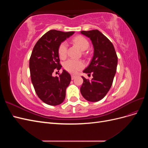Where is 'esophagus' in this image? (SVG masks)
<instances>
[{"instance_id": "1", "label": "esophagus", "mask_w": 148, "mask_h": 148, "mask_svg": "<svg viewBox=\"0 0 148 148\" xmlns=\"http://www.w3.org/2000/svg\"><path fill=\"white\" fill-rule=\"evenodd\" d=\"M75 77H76V76L71 75V79H74L75 78Z\"/></svg>"}]
</instances>
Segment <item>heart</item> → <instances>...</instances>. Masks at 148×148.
I'll list each match as a JSON object with an SVG mask.
<instances>
[{"label": "heart", "mask_w": 148, "mask_h": 148, "mask_svg": "<svg viewBox=\"0 0 148 148\" xmlns=\"http://www.w3.org/2000/svg\"><path fill=\"white\" fill-rule=\"evenodd\" d=\"M73 42L82 49L85 51L89 47V43L88 40L82 36H77L73 39ZM67 44L66 42H62L58 49V53L61 59H65L67 55ZM66 70L71 73H76L78 71L84 67V63L82 60L70 59L66 60L64 64Z\"/></svg>", "instance_id": "b5f03b06"}]
</instances>
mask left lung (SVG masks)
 <instances>
[{"instance_id":"left-lung-1","label":"left lung","mask_w":148,"mask_h":148,"mask_svg":"<svg viewBox=\"0 0 148 148\" xmlns=\"http://www.w3.org/2000/svg\"><path fill=\"white\" fill-rule=\"evenodd\" d=\"M81 33L91 40L94 56L85 73L91 75V81L82 77L83 83L80 91L85 99L97 102L105 97L113 83L117 70L118 58L114 47L110 40L97 29L82 31Z\"/></svg>"}]
</instances>
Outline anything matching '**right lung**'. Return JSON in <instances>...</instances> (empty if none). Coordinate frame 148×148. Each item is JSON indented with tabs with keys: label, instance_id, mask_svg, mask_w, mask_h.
<instances>
[{
	"label": "right lung",
	"instance_id": "right-lung-1",
	"mask_svg": "<svg viewBox=\"0 0 148 148\" xmlns=\"http://www.w3.org/2000/svg\"><path fill=\"white\" fill-rule=\"evenodd\" d=\"M74 31L62 32L52 29L40 38L33 48L29 59L31 82L36 93L42 102L50 106H57L64 102L66 89L71 76L65 70L59 77L52 73L61 69L58 49Z\"/></svg>",
	"mask_w": 148,
	"mask_h": 148
}]
</instances>
